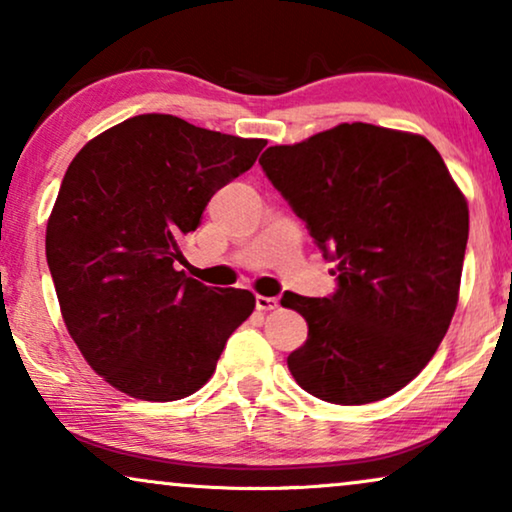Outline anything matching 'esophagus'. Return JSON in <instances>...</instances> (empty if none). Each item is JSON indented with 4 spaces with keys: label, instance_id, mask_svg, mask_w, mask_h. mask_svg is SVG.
<instances>
[{
    "label": "esophagus",
    "instance_id": "esophagus-1",
    "mask_svg": "<svg viewBox=\"0 0 512 512\" xmlns=\"http://www.w3.org/2000/svg\"><path fill=\"white\" fill-rule=\"evenodd\" d=\"M279 307V298L275 296H256V310L261 312H270V310H277Z\"/></svg>",
    "mask_w": 512,
    "mask_h": 512
}]
</instances>
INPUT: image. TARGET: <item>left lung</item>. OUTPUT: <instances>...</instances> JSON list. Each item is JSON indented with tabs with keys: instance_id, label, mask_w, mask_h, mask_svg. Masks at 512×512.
Here are the masks:
<instances>
[{
	"instance_id": "8db88e82",
	"label": "left lung",
	"mask_w": 512,
	"mask_h": 512,
	"mask_svg": "<svg viewBox=\"0 0 512 512\" xmlns=\"http://www.w3.org/2000/svg\"><path fill=\"white\" fill-rule=\"evenodd\" d=\"M335 263L328 298L286 291L307 321L289 370L335 405L382 401L422 373L457 310L468 242L464 193L429 139L340 123L258 160Z\"/></svg>"
}]
</instances>
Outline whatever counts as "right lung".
<instances>
[{
  "mask_svg": "<svg viewBox=\"0 0 512 512\" xmlns=\"http://www.w3.org/2000/svg\"><path fill=\"white\" fill-rule=\"evenodd\" d=\"M265 144L142 114L69 163L48 216L46 261L69 335L111 387L156 403L195 394L254 312L251 291L209 289L174 261L212 195Z\"/></svg>",
  "mask_w": 512,
  "mask_h": 512,
  "instance_id": "add662e5",
  "label": "right lung"
}]
</instances>
